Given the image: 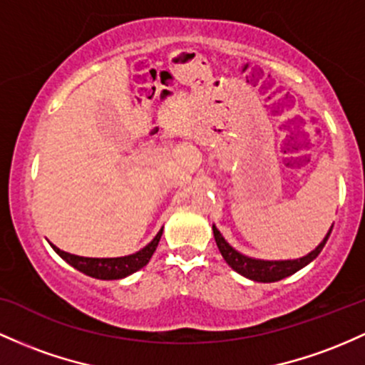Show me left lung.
I'll list each match as a JSON object with an SVG mask.
<instances>
[{"label": "left lung", "instance_id": "obj_1", "mask_svg": "<svg viewBox=\"0 0 365 365\" xmlns=\"http://www.w3.org/2000/svg\"><path fill=\"white\" fill-rule=\"evenodd\" d=\"M332 227V223L329 230H327L326 237L320 241V244L315 247L314 251L302 256V258H294V259H262V258H253V256L242 255L241 251H237L235 247H232L230 244L225 241V237L222 235V232L213 225V235L216 246H218L220 253H222L223 259L230 265L232 270H235L237 274H241L242 277L255 280V282H277V280H282L289 275L296 274L298 270H302L303 267H307L308 263L314 262L315 258L320 255L322 247L326 246L327 239H329Z\"/></svg>", "mask_w": 365, "mask_h": 365}]
</instances>
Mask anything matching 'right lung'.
I'll return each mask as SVG.
<instances>
[{
	"instance_id": "obj_1",
	"label": "right lung",
	"mask_w": 365,
	"mask_h": 365,
	"mask_svg": "<svg viewBox=\"0 0 365 365\" xmlns=\"http://www.w3.org/2000/svg\"><path fill=\"white\" fill-rule=\"evenodd\" d=\"M163 235V228L158 232L152 241L147 244L145 247L137 251L133 255L128 256H118V258H86V256H78V255H71L67 251L58 250L55 244L50 246L53 247V251L57 253L60 258L66 259L71 267H74L76 270L83 272V274L90 275V277L95 279H102V280H118V279H124L128 275L135 274V272L143 268L149 263V259L154 255L155 247H158L159 241H161Z\"/></svg>"
}]
</instances>
